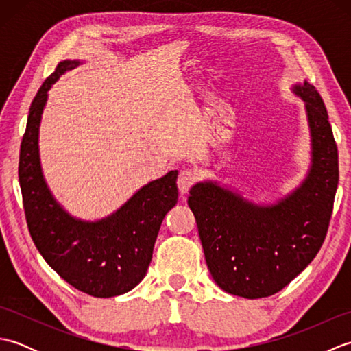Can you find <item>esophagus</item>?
<instances>
[{
  "mask_svg": "<svg viewBox=\"0 0 351 351\" xmlns=\"http://www.w3.org/2000/svg\"><path fill=\"white\" fill-rule=\"evenodd\" d=\"M196 182V173L190 169H184L180 171V176H178V189L182 193H187L191 185Z\"/></svg>",
  "mask_w": 351,
  "mask_h": 351,
  "instance_id": "esophagus-1",
  "label": "esophagus"
}]
</instances>
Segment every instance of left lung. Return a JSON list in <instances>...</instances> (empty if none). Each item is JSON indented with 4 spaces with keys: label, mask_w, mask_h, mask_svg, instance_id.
Instances as JSON below:
<instances>
[{
    "label": "left lung",
    "mask_w": 351,
    "mask_h": 351,
    "mask_svg": "<svg viewBox=\"0 0 351 351\" xmlns=\"http://www.w3.org/2000/svg\"><path fill=\"white\" fill-rule=\"evenodd\" d=\"M293 92L304 101L312 164L299 187L273 205H256L217 182L191 187L205 261L229 294L261 299L285 288L317 256L329 229L338 189V147L317 88L304 81Z\"/></svg>",
    "instance_id": "left-lung-1"
}]
</instances>
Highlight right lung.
I'll use <instances>...</instances> for the list:
<instances>
[{
  "label": "right lung",
  "mask_w": 351,
  "mask_h": 351,
  "mask_svg": "<svg viewBox=\"0 0 351 351\" xmlns=\"http://www.w3.org/2000/svg\"><path fill=\"white\" fill-rule=\"evenodd\" d=\"M78 60H64L45 80L29 107L21 143L19 184L29 235L66 282L93 297L128 293L146 276L164 215L178 202V170L143 185L108 217L84 221L66 213L42 173L39 126L48 90Z\"/></svg>",
  "instance_id": "add662e5"
}]
</instances>
